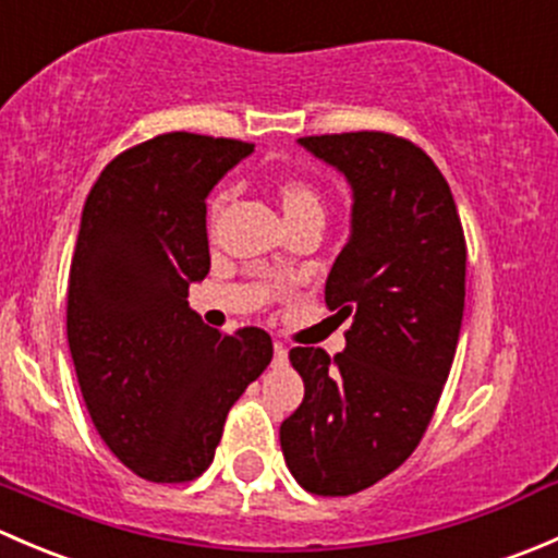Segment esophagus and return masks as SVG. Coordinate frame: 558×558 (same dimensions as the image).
<instances>
[{
    "instance_id": "1",
    "label": "esophagus",
    "mask_w": 558,
    "mask_h": 558,
    "mask_svg": "<svg viewBox=\"0 0 558 558\" xmlns=\"http://www.w3.org/2000/svg\"><path fill=\"white\" fill-rule=\"evenodd\" d=\"M289 359V348L283 342H275V364H283Z\"/></svg>"
}]
</instances>
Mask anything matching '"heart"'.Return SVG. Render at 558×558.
<instances>
[{"mask_svg": "<svg viewBox=\"0 0 558 558\" xmlns=\"http://www.w3.org/2000/svg\"><path fill=\"white\" fill-rule=\"evenodd\" d=\"M227 202H229V191L221 189L216 196H213L210 216L213 218L221 216V210H223V205H227ZM280 205H283L286 216H291V213L307 210V207H318V210H320L318 194H315V191L307 183H300V180H289V183H283V189H280Z\"/></svg>", "mask_w": 558, "mask_h": 558, "instance_id": "obj_1", "label": "heart"}]
</instances>
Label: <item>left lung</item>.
<instances>
[{
    "label": "left lung",
    "mask_w": 558,
    "mask_h": 558,
    "mask_svg": "<svg viewBox=\"0 0 558 558\" xmlns=\"http://www.w3.org/2000/svg\"><path fill=\"white\" fill-rule=\"evenodd\" d=\"M353 191L351 238L326 278L345 351L291 348L305 399L280 424L302 488L348 497L397 470L424 437L451 373L464 315L466 245L446 178L386 132L302 137Z\"/></svg>",
    "instance_id": "left-lung-1"
}]
</instances>
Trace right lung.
Wrapping results in <instances>:
<instances>
[{"mask_svg": "<svg viewBox=\"0 0 558 558\" xmlns=\"http://www.w3.org/2000/svg\"><path fill=\"white\" fill-rule=\"evenodd\" d=\"M251 143L170 132L123 150L94 183L66 286V340L99 437L154 483L210 466L229 408L272 362V340L210 329L189 286L210 272L207 194Z\"/></svg>", "mask_w": 558, "mask_h": 558, "instance_id": "right-lung-1", "label": "right lung"}]
</instances>
